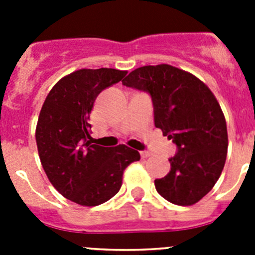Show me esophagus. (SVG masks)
Segmentation results:
<instances>
[{
  "mask_svg": "<svg viewBox=\"0 0 255 255\" xmlns=\"http://www.w3.org/2000/svg\"><path fill=\"white\" fill-rule=\"evenodd\" d=\"M140 155H141V158H148V157L152 155V153H150L149 150H141Z\"/></svg>",
  "mask_w": 255,
  "mask_h": 255,
  "instance_id": "esophagus-1",
  "label": "esophagus"
}]
</instances>
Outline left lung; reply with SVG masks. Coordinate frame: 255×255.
<instances>
[{
  "instance_id": "1",
  "label": "left lung",
  "mask_w": 255,
  "mask_h": 255,
  "mask_svg": "<svg viewBox=\"0 0 255 255\" xmlns=\"http://www.w3.org/2000/svg\"><path fill=\"white\" fill-rule=\"evenodd\" d=\"M123 84L150 94L155 128L177 145L170 172L154 180L155 189L171 203L193 206L212 190L226 162V120L215 94L167 64L135 69Z\"/></svg>"
}]
</instances>
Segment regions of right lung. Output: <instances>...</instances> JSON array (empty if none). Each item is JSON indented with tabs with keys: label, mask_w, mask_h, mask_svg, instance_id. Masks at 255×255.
I'll return each mask as SVG.
<instances>
[{
	"label": "right lung",
	"mask_w": 255,
	"mask_h": 255,
	"mask_svg": "<svg viewBox=\"0 0 255 255\" xmlns=\"http://www.w3.org/2000/svg\"><path fill=\"white\" fill-rule=\"evenodd\" d=\"M128 74L116 69H80L60 79L38 117L35 140L47 177L66 199L84 207L105 203L123 185V175L138 150L120 144H93L89 117L98 94Z\"/></svg>",
	"instance_id": "add662e5"
}]
</instances>
